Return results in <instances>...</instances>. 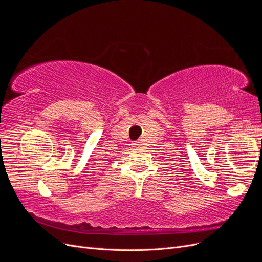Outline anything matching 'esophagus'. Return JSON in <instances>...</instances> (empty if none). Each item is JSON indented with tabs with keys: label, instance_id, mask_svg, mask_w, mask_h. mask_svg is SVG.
Returning <instances> with one entry per match:
<instances>
[{
	"label": "esophagus",
	"instance_id": "34e87169",
	"mask_svg": "<svg viewBox=\"0 0 262 262\" xmlns=\"http://www.w3.org/2000/svg\"><path fill=\"white\" fill-rule=\"evenodd\" d=\"M134 145H138V144H137V143H134Z\"/></svg>",
	"mask_w": 262,
	"mask_h": 262
}]
</instances>
